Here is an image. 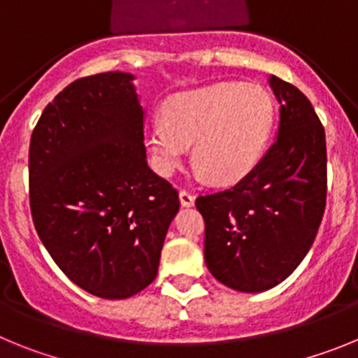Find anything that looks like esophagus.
Masks as SVG:
<instances>
[{"label":"esophagus","instance_id":"obj_1","mask_svg":"<svg viewBox=\"0 0 358 358\" xmlns=\"http://www.w3.org/2000/svg\"><path fill=\"white\" fill-rule=\"evenodd\" d=\"M179 201H181V206H194L195 202V197L192 195V192H188V189H181L179 192Z\"/></svg>","mask_w":358,"mask_h":358}]
</instances>
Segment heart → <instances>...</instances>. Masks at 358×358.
<instances>
[{"mask_svg": "<svg viewBox=\"0 0 358 358\" xmlns=\"http://www.w3.org/2000/svg\"><path fill=\"white\" fill-rule=\"evenodd\" d=\"M274 125V102L258 84L222 82L169 98L163 122L145 131L152 164L172 176L194 143V159L215 182L231 185L251 173Z\"/></svg>", "mask_w": 358, "mask_h": 358, "instance_id": "heart-1", "label": "heart"}]
</instances>
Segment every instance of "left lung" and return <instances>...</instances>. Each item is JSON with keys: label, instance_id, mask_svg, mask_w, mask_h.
Masks as SVG:
<instances>
[{"label": "left lung", "instance_id": "left-lung-1", "mask_svg": "<svg viewBox=\"0 0 358 358\" xmlns=\"http://www.w3.org/2000/svg\"><path fill=\"white\" fill-rule=\"evenodd\" d=\"M280 102L278 138L231 188L201 195L204 260L220 283L264 292L290 276L317 235L327 206V140L308 98L271 75Z\"/></svg>", "mask_w": 358, "mask_h": 358}]
</instances>
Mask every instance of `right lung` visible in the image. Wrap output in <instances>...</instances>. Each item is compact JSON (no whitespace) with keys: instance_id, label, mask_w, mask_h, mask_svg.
Returning <instances> with one entry per match:
<instances>
[{"instance_id":"obj_1","label":"right lung","mask_w":358,"mask_h":358,"mask_svg":"<svg viewBox=\"0 0 358 358\" xmlns=\"http://www.w3.org/2000/svg\"><path fill=\"white\" fill-rule=\"evenodd\" d=\"M134 75L98 73L57 94L31 132L30 210L62 273L93 296L127 299L157 276L179 195L152 172Z\"/></svg>"}]
</instances>
